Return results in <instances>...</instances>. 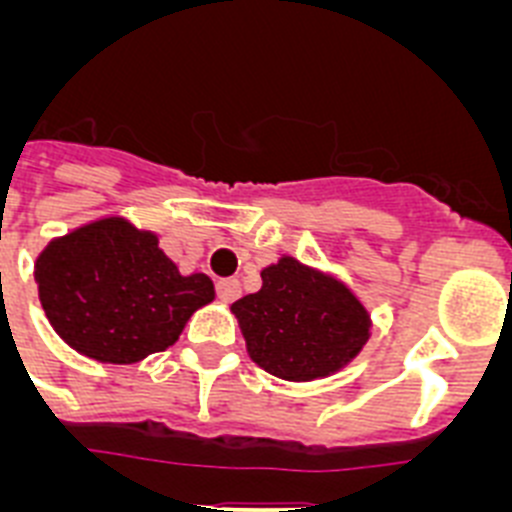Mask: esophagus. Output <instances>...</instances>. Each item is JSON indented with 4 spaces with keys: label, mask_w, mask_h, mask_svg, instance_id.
Listing matches in <instances>:
<instances>
[{
    "label": "esophagus",
    "mask_w": 512,
    "mask_h": 512,
    "mask_svg": "<svg viewBox=\"0 0 512 512\" xmlns=\"http://www.w3.org/2000/svg\"><path fill=\"white\" fill-rule=\"evenodd\" d=\"M215 289L220 300L233 302L238 300V295H241V282H238V279H217Z\"/></svg>",
    "instance_id": "obj_1"
}]
</instances>
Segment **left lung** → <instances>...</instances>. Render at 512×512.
I'll return each instance as SVG.
<instances>
[{
    "label": "left lung",
    "instance_id": "left-lung-1",
    "mask_svg": "<svg viewBox=\"0 0 512 512\" xmlns=\"http://www.w3.org/2000/svg\"><path fill=\"white\" fill-rule=\"evenodd\" d=\"M248 354L289 382L328 377L369 338L364 305L336 279L284 256L261 271V289L233 302Z\"/></svg>",
    "mask_w": 512,
    "mask_h": 512
}]
</instances>
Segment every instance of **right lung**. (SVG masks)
I'll list each match as a JSON object with an SVG mask.
<instances>
[{
    "mask_svg": "<svg viewBox=\"0 0 512 512\" xmlns=\"http://www.w3.org/2000/svg\"><path fill=\"white\" fill-rule=\"evenodd\" d=\"M35 279L58 336L104 364L166 351L189 315L215 297L207 274L182 277L156 235L120 217L53 241L38 256Z\"/></svg>",
    "mask_w": 512,
    "mask_h": 512,
    "instance_id": "right-lung-1",
    "label": "right lung"
}]
</instances>
